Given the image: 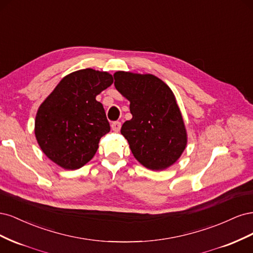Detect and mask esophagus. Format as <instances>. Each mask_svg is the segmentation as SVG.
Segmentation results:
<instances>
[{"instance_id": "34e87169", "label": "esophagus", "mask_w": 253, "mask_h": 253, "mask_svg": "<svg viewBox=\"0 0 253 253\" xmlns=\"http://www.w3.org/2000/svg\"><path fill=\"white\" fill-rule=\"evenodd\" d=\"M120 127H121V122H119V121H115L112 124V128L115 132H119Z\"/></svg>"}]
</instances>
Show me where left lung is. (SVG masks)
I'll return each instance as SVG.
<instances>
[{
    "mask_svg": "<svg viewBox=\"0 0 253 253\" xmlns=\"http://www.w3.org/2000/svg\"><path fill=\"white\" fill-rule=\"evenodd\" d=\"M114 85L129 101L132 119L121 134L134 157L150 170L162 171L174 165L185 151L188 135L172 89L151 74L116 72Z\"/></svg>",
    "mask_w": 253,
    "mask_h": 253,
    "instance_id": "1",
    "label": "left lung"
}]
</instances>
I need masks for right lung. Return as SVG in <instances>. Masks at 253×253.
Instances as JSON below:
<instances>
[{"label":"right lung","mask_w":253,"mask_h":253,"mask_svg":"<svg viewBox=\"0 0 253 253\" xmlns=\"http://www.w3.org/2000/svg\"><path fill=\"white\" fill-rule=\"evenodd\" d=\"M113 76L93 68L66 75L38 109L35 135L52 163L76 170L94 157L110 124L97 95L112 85Z\"/></svg>","instance_id":"right-lung-1"}]
</instances>
